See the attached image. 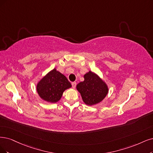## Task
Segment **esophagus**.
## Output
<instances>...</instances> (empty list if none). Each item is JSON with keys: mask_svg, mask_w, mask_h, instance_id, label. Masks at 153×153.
I'll return each instance as SVG.
<instances>
[{"mask_svg": "<svg viewBox=\"0 0 153 153\" xmlns=\"http://www.w3.org/2000/svg\"><path fill=\"white\" fill-rule=\"evenodd\" d=\"M72 88H75L76 86V82H72Z\"/></svg>", "mask_w": 153, "mask_h": 153, "instance_id": "34e87169", "label": "esophagus"}]
</instances>
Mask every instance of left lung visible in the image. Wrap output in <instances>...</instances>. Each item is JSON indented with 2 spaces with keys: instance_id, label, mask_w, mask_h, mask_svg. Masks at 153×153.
Segmentation results:
<instances>
[{
  "instance_id": "left-lung-1",
  "label": "left lung",
  "mask_w": 153,
  "mask_h": 153,
  "mask_svg": "<svg viewBox=\"0 0 153 153\" xmlns=\"http://www.w3.org/2000/svg\"><path fill=\"white\" fill-rule=\"evenodd\" d=\"M84 80L77 84L82 101L86 105L93 106L102 101L108 93L106 83L97 74L89 71L84 75Z\"/></svg>"
}]
</instances>
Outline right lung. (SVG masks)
Instances as JSON below:
<instances>
[{"label": "right lung", "mask_w": 153, "mask_h": 153, "mask_svg": "<svg viewBox=\"0 0 153 153\" xmlns=\"http://www.w3.org/2000/svg\"><path fill=\"white\" fill-rule=\"evenodd\" d=\"M71 87L67 78L54 68L38 82L36 91L43 100L55 103L61 99L65 90Z\"/></svg>", "instance_id": "1"}]
</instances>
